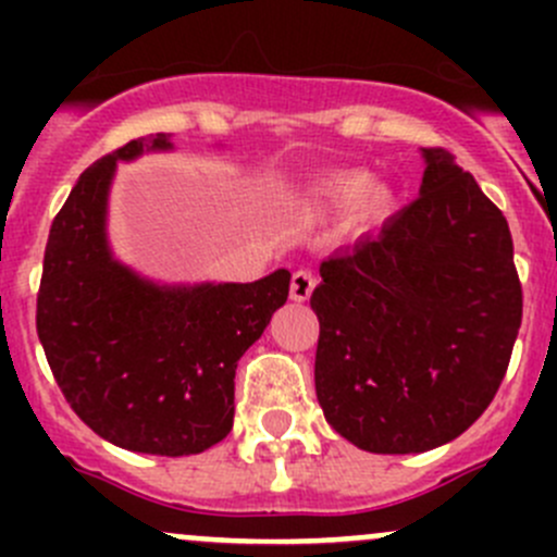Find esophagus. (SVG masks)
Wrapping results in <instances>:
<instances>
[{"label": "esophagus", "mask_w": 557, "mask_h": 557, "mask_svg": "<svg viewBox=\"0 0 557 557\" xmlns=\"http://www.w3.org/2000/svg\"><path fill=\"white\" fill-rule=\"evenodd\" d=\"M314 290V274L310 269H299L290 277V299L294 301H307Z\"/></svg>", "instance_id": "obj_1"}]
</instances>
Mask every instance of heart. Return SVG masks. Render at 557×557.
Returning <instances> with one entry per match:
<instances>
[{"mask_svg": "<svg viewBox=\"0 0 557 557\" xmlns=\"http://www.w3.org/2000/svg\"><path fill=\"white\" fill-rule=\"evenodd\" d=\"M369 187V174L361 170H345V172H334L329 177L320 180L314 185V199L318 205H323L325 210H347V207L356 205L358 198V212L361 218H383L387 210H391V190L387 188H366Z\"/></svg>", "mask_w": 557, "mask_h": 557, "instance_id": "1", "label": "heart"}]
</instances>
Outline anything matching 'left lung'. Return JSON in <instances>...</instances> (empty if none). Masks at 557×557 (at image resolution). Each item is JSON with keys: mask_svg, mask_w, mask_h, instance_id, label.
Listing matches in <instances>:
<instances>
[{"mask_svg": "<svg viewBox=\"0 0 557 557\" xmlns=\"http://www.w3.org/2000/svg\"><path fill=\"white\" fill-rule=\"evenodd\" d=\"M420 196L380 237L320 263L314 391L356 447L425 453L496 396L522 320L504 212L445 148H423Z\"/></svg>", "mask_w": 557, "mask_h": 557, "instance_id": "8db88e82", "label": "left lung"}]
</instances>
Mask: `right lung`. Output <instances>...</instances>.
Instances as JSON below:
<instances>
[{
  "mask_svg": "<svg viewBox=\"0 0 557 557\" xmlns=\"http://www.w3.org/2000/svg\"><path fill=\"white\" fill-rule=\"evenodd\" d=\"M148 148H170L164 134ZM132 139L94 161L53 218L37 290V336L77 418L134 453L196 455L234 425L243 352L285 305L288 269L256 283L159 288L112 261L104 207Z\"/></svg>",
  "mask_w": 557,
  "mask_h": 557,
  "instance_id": "1",
  "label": "right lung"
}]
</instances>
